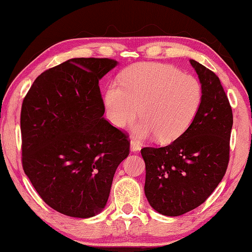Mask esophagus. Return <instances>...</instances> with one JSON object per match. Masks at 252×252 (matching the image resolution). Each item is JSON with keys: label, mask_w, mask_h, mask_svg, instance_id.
Here are the masks:
<instances>
[{"label": "esophagus", "mask_w": 252, "mask_h": 252, "mask_svg": "<svg viewBox=\"0 0 252 252\" xmlns=\"http://www.w3.org/2000/svg\"><path fill=\"white\" fill-rule=\"evenodd\" d=\"M130 148H131L132 151H139L140 149H141V144H140V142L135 141V140H131Z\"/></svg>", "instance_id": "1"}]
</instances>
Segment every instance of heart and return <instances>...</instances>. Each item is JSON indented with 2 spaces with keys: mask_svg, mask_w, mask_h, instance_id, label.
Segmentation results:
<instances>
[{
  "mask_svg": "<svg viewBox=\"0 0 252 252\" xmlns=\"http://www.w3.org/2000/svg\"><path fill=\"white\" fill-rule=\"evenodd\" d=\"M203 87L192 74L164 63L141 62L122 72L119 83L106 89L104 105L113 126L125 127L139 114L133 127L139 138L157 135L160 142L178 139L198 116Z\"/></svg>",
  "mask_w": 252,
  "mask_h": 252,
  "instance_id": "1",
  "label": "heart"
}]
</instances>
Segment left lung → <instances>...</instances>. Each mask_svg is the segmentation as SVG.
Wrapping results in <instances>:
<instances>
[{
	"label": "left lung",
	"mask_w": 252,
	"mask_h": 252,
	"mask_svg": "<svg viewBox=\"0 0 252 252\" xmlns=\"http://www.w3.org/2000/svg\"><path fill=\"white\" fill-rule=\"evenodd\" d=\"M203 87L198 116L188 130L168 146L146 147L144 193L157 212L169 217L193 210L222 180L229 163L233 117L220 80L190 60Z\"/></svg>",
	"instance_id": "8db88e82"
}]
</instances>
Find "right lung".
I'll return each mask as SVG.
<instances>
[{
	"instance_id": "right-lung-1",
	"label": "right lung",
	"mask_w": 252,
	"mask_h": 252,
	"mask_svg": "<svg viewBox=\"0 0 252 252\" xmlns=\"http://www.w3.org/2000/svg\"><path fill=\"white\" fill-rule=\"evenodd\" d=\"M112 59L76 58L44 71L21 110L22 165L42 200L60 213L90 218L103 210L127 135L103 118L99 80Z\"/></svg>"
}]
</instances>
